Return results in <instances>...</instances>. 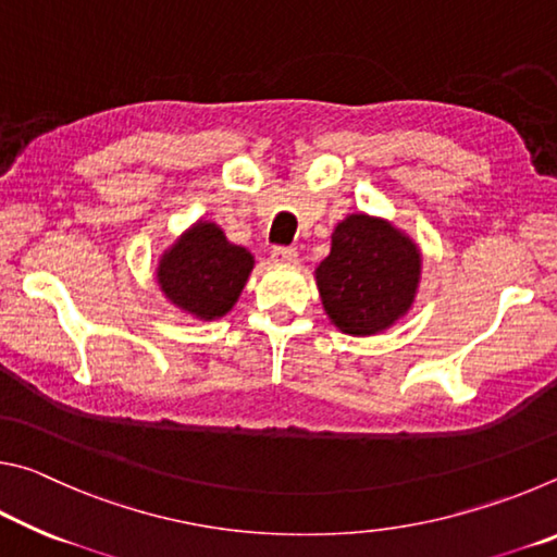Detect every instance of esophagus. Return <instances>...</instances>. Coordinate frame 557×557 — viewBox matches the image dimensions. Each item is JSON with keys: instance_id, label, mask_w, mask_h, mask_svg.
I'll use <instances>...</instances> for the list:
<instances>
[{"instance_id": "34e87169", "label": "esophagus", "mask_w": 557, "mask_h": 557, "mask_svg": "<svg viewBox=\"0 0 557 557\" xmlns=\"http://www.w3.org/2000/svg\"><path fill=\"white\" fill-rule=\"evenodd\" d=\"M272 262H277V265H297V250L295 248H285V245H277V248H272L270 252Z\"/></svg>"}]
</instances>
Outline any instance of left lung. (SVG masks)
Segmentation results:
<instances>
[{
  "label": "left lung",
  "mask_w": 557,
  "mask_h": 557,
  "mask_svg": "<svg viewBox=\"0 0 557 557\" xmlns=\"http://www.w3.org/2000/svg\"><path fill=\"white\" fill-rule=\"evenodd\" d=\"M317 287L344 334L371 336L408 312L420 282V250L388 221L351 213L336 225Z\"/></svg>",
  "instance_id": "1"
}]
</instances>
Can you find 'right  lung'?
Returning <instances> with one entry per match:
<instances>
[{
    "instance_id": "add662e5",
    "label": "right lung",
    "mask_w": 557,
    "mask_h": 557,
    "mask_svg": "<svg viewBox=\"0 0 557 557\" xmlns=\"http://www.w3.org/2000/svg\"><path fill=\"white\" fill-rule=\"evenodd\" d=\"M252 256L225 240L215 223H196L164 252L157 277L184 312L215 319L231 312L252 270Z\"/></svg>"
}]
</instances>
